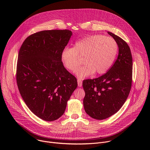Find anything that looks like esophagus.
Returning a JSON list of instances; mask_svg holds the SVG:
<instances>
[{
	"label": "esophagus",
	"instance_id": "34e87169",
	"mask_svg": "<svg viewBox=\"0 0 150 150\" xmlns=\"http://www.w3.org/2000/svg\"><path fill=\"white\" fill-rule=\"evenodd\" d=\"M78 85L79 87H81L82 85V82L79 79H78Z\"/></svg>",
	"mask_w": 150,
	"mask_h": 150
}]
</instances>
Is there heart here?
<instances>
[{"label": "heart", "instance_id": "b5f03b06", "mask_svg": "<svg viewBox=\"0 0 150 150\" xmlns=\"http://www.w3.org/2000/svg\"><path fill=\"white\" fill-rule=\"evenodd\" d=\"M116 41L103 35H92L77 41L72 48L64 49L61 53L62 63L68 70L74 72L82 62L85 65L78 69L76 75L84 78L94 74L102 75L112 67L117 53Z\"/></svg>", "mask_w": 150, "mask_h": 150}]
</instances>
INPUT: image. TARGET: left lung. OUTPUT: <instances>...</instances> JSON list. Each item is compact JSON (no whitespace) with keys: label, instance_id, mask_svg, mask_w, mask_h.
<instances>
[{"label":"left lung","instance_id":"8db88e82","mask_svg":"<svg viewBox=\"0 0 150 150\" xmlns=\"http://www.w3.org/2000/svg\"><path fill=\"white\" fill-rule=\"evenodd\" d=\"M108 33L116 41L119 54L111 68L102 76L84 80L85 96L83 104L90 117L97 120L108 118L117 113L129 96L132 76V57L130 48L119 36Z\"/></svg>","mask_w":150,"mask_h":150}]
</instances>
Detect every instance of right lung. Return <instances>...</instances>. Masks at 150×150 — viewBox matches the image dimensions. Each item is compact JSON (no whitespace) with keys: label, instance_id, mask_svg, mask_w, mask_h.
I'll list each match as a JSON object with an SVG mask.
<instances>
[{"label":"right lung","instance_id":"right-lung-1","mask_svg":"<svg viewBox=\"0 0 150 150\" xmlns=\"http://www.w3.org/2000/svg\"><path fill=\"white\" fill-rule=\"evenodd\" d=\"M71 31L45 30L28 37L18 57L16 82L21 97L39 118L53 121L65 111L77 87L76 78L64 67L61 53Z\"/></svg>","mask_w":150,"mask_h":150}]
</instances>
